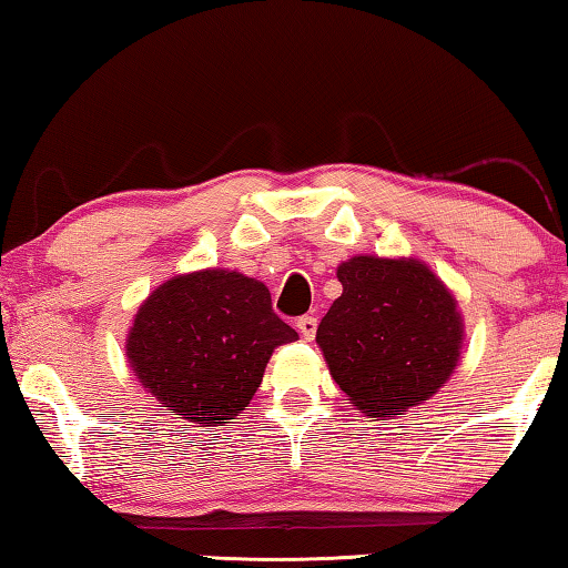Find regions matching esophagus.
Returning a JSON list of instances; mask_svg holds the SVG:
<instances>
[{"mask_svg": "<svg viewBox=\"0 0 568 568\" xmlns=\"http://www.w3.org/2000/svg\"><path fill=\"white\" fill-rule=\"evenodd\" d=\"M295 328H297V333L303 335V341H313L315 331H318V321H315L313 315H303V318H297Z\"/></svg>", "mask_w": 568, "mask_h": 568, "instance_id": "1", "label": "esophagus"}]
</instances>
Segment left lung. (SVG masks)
Returning <instances> with one entry per match:
<instances>
[{"mask_svg": "<svg viewBox=\"0 0 568 568\" xmlns=\"http://www.w3.org/2000/svg\"><path fill=\"white\" fill-rule=\"evenodd\" d=\"M335 275L343 293L315 343L353 406L386 420L444 388L466 341L448 285L418 257L353 255Z\"/></svg>", "mask_w": 568, "mask_h": 568, "instance_id": "obj_1", "label": "left lung"}]
</instances>
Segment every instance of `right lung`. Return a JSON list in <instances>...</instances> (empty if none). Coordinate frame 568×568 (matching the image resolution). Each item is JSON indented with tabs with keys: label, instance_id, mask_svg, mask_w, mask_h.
Listing matches in <instances>:
<instances>
[{
	"label": "right lung",
	"instance_id": "1",
	"mask_svg": "<svg viewBox=\"0 0 568 568\" xmlns=\"http://www.w3.org/2000/svg\"><path fill=\"white\" fill-rule=\"evenodd\" d=\"M293 341L297 333L273 313L265 283L205 267L170 277L142 301L124 355L172 416L220 426L247 408L273 351Z\"/></svg>",
	"mask_w": 568,
	"mask_h": 568
}]
</instances>
